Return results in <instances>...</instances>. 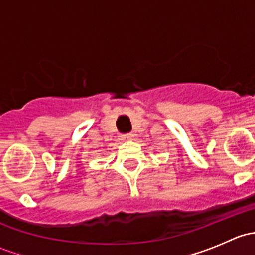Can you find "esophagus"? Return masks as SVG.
I'll return each mask as SVG.
<instances>
[{
	"label": "esophagus",
	"mask_w": 255,
	"mask_h": 255,
	"mask_svg": "<svg viewBox=\"0 0 255 255\" xmlns=\"http://www.w3.org/2000/svg\"><path fill=\"white\" fill-rule=\"evenodd\" d=\"M133 135H134V134H132V133H126V134L121 135V139H122V140H129V139H132Z\"/></svg>",
	"instance_id": "esophagus-1"
}]
</instances>
